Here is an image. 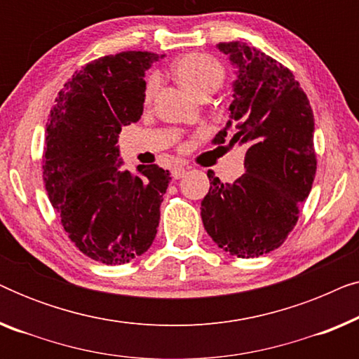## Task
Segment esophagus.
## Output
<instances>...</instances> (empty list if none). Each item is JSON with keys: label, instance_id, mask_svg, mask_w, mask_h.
I'll use <instances>...</instances> for the list:
<instances>
[{"label": "esophagus", "instance_id": "1", "mask_svg": "<svg viewBox=\"0 0 359 359\" xmlns=\"http://www.w3.org/2000/svg\"><path fill=\"white\" fill-rule=\"evenodd\" d=\"M186 171H188V168H184V166H175L173 168V171H171V176H173L175 180H180V178H183V176L186 175Z\"/></svg>", "mask_w": 359, "mask_h": 359}]
</instances>
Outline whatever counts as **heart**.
Segmentation results:
<instances>
[{
	"label": "heart",
	"instance_id": "1",
	"mask_svg": "<svg viewBox=\"0 0 359 359\" xmlns=\"http://www.w3.org/2000/svg\"><path fill=\"white\" fill-rule=\"evenodd\" d=\"M171 72L176 76L181 85L188 90L191 95L205 100L217 91L222 83L227 78V70L222 65V62L217 58L209 55V53H188V55L181 57L171 67ZM160 86V76L156 73L145 80L144 86V101L145 104H150L154 100L156 91Z\"/></svg>",
	"mask_w": 359,
	"mask_h": 359
}]
</instances>
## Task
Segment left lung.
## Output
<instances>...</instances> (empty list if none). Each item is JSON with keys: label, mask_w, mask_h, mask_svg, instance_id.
<instances>
[{"label": "left lung", "mask_w": 359, "mask_h": 359, "mask_svg": "<svg viewBox=\"0 0 359 359\" xmlns=\"http://www.w3.org/2000/svg\"><path fill=\"white\" fill-rule=\"evenodd\" d=\"M217 47L238 67V76L230 119L212 144L243 145L247 171L229 184L209 170L201 217L220 248L238 258H257L281 247L312 189L313 112L283 63L243 42Z\"/></svg>", "instance_id": "1"}]
</instances>
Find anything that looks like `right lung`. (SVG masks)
<instances>
[{
    "mask_svg": "<svg viewBox=\"0 0 359 359\" xmlns=\"http://www.w3.org/2000/svg\"><path fill=\"white\" fill-rule=\"evenodd\" d=\"M150 52L96 58L73 73L48 114L43 183L62 227L88 258L124 264L154 243L168 170L121 171V127L140 119Z\"/></svg>",
    "mask_w": 359,
    "mask_h": 359,
    "instance_id": "add662e5",
    "label": "right lung"
}]
</instances>
